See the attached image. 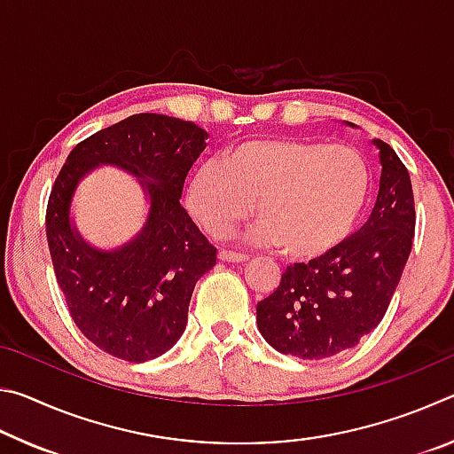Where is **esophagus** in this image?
Segmentation results:
<instances>
[{
  "instance_id": "obj_1",
  "label": "esophagus",
  "mask_w": 454,
  "mask_h": 454,
  "mask_svg": "<svg viewBox=\"0 0 454 454\" xmlns=\"http://www.w3.org/2000/svg\"><path fill=\"white\" fill-rule=\"evenodd\" d=\"M218 256L220 260H224V262H246V260H248V256L234 250H220Z\"/></svg>"
}]
</instances>
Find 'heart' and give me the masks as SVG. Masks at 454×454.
Here are the masks:
<instances>
[{"instance_id": "1", "label": "heart", "mask_w": 454, "mask_h": 454, "mask_svg": "<svg viewBox=\"0 0 454 454\" xmlns=\"http://www.w3.org/2000/svg\"><path fill=\"white\" fill-rule=\"evenodd\" d=\"M371 188L356 150L302 137H252L190 176L186 206L212 236H224L254 208L252 238L292 260L320 258L355 230Z\"/></svg>"}]
</instances>
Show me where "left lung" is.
<instances>
[{
  "instance_id": "obj_1",
  "label": "left lung",
  "mask_w": 454,
  "mask_h": 454,
  "mask_svg": "<svg viewBox=\"0 0 454 454\" xmlns=\"http://www.w3.org/2000/svg\"><path fill=\"white\" fill-rule=\"evenodd\" d=\"M380 150V188L371 218L358 232L309 264H290L270 296L256 306L266 342L304 360L356 347L387 314L414 238V196L406 166L387 142Z\"/></svg>"
}]
</instances>
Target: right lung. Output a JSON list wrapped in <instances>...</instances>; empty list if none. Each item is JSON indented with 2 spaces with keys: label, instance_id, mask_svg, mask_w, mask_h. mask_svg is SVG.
I'll list each match as a JSON object with an SVG mask.
<instances>
[{
  "label": "right lung",
  "instance_id": "obj_1",
  "mask_svg": "<svg viewBox=\"0 0 454 454\" xmlns=\"http://www.w3.org/2000/svg\"><path fill=\"white\" fill-rule=\"evenodd\" d=\"M206 140L192 121L136 114L75 145L53 182L45 234L58 286L75 326L107 355L145 363L170 350L196 282L216 264V248L180 204ZM99 163L136 173L151 196L143 232L114 253L91 249L69 226L73 190Z\"/></svg>",
  "mask_w": 454,
  "mask_h": 454
}]
</instances>
